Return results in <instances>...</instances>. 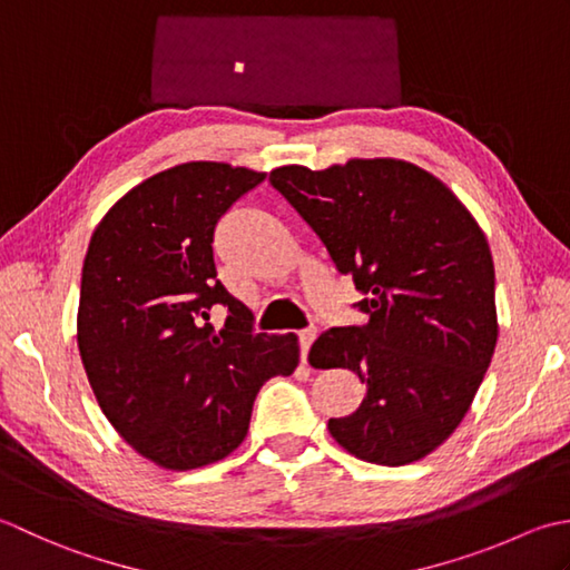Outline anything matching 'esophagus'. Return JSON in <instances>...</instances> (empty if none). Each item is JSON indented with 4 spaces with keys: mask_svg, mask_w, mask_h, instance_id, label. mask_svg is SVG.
<instances>
[{
    "mask_svg": "<svg viewBox=\"0 0 570 570\" xmlns=\"http://www.w3.org/2000/svg\"><path fill=\"white\" fill-rule=\"evenodd\" d=\"M297 340H299V352H302V362L307 364V354H309V346L312 342L317 340V330H302L297 332Z\"/></svg>",
    "mask_w": 570,
    "mask_h": 570,
    "instance_id": "obj_1",
    "label": "esophagus"
}]
</instances>
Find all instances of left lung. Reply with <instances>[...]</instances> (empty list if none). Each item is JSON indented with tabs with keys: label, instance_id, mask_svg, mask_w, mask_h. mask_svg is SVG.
<instances>
[{
	"label": "left lung",
	"instance_id": "left-lung-1",
	"mask_svg": "<svg viewBox=\"0 0 570 570\" xmlns=\"http://www.w3.org/2000/svg\"><path fill=\"white\" fill-rule=\"evenodd\" d=\"M271 184L364 295L368 322L332 327L309 350L312 366L350 368L366 383L352 415L330 417V435L386 468L423 460L462 423L497 346L494 263L480 224L403 159L287 165Z\"/></svg>",
	"mask_w": 570,
	"mask_h": 570
}]
</instances>
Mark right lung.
Returning a JSON list of instances; mask_svg holds the SVG:
<instances>
[{
	"label": "right lung",
	"mask_w": 570,
	"mask_h": 570,
	"mask_svg": "<svg viewBox=\"0 0 570 570\" xmlns=\"http://www.w3.org/2000/svg\"><path fill=\"white\" fill-rule=\"evenodd\" d=\"M265 171L187 161L112 204L80 277L78 352L100 411L137 455L171 472L228 458L253 401L299 362L295 334H255L250 309L216 281L214 230ZM229 309L218 333L207 322Z\"/></svg>",
	"instance_id": "obj_1"
}]
</instances>
